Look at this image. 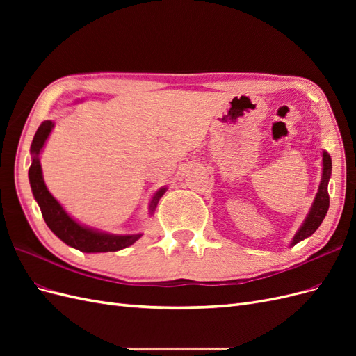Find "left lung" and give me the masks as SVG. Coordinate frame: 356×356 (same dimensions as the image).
Returning a JSON list of instances; mask_svg holds the SVG:
<instances>
[{
    "label": "left lung",
    "instance_id": "8db88e82",
    "mask_svg": "<svg viewBox=\"0 0 356 356\" xmlns=\"http://www.w3.org/2000/svg\"><path fill=\"white\" fill-rule=\"evenodd\" d=\"M322 179L319 184V190L316 193V197L314 204H312L310 212L307 215L306 221L301 225V229L297 232V234L294 236L293 242L291 245H297L300 241H303L309 236L314 234L316 232V229L321 225L322 220L325 218V215L328 212L330 208V196H328V181L331 177V157L328 153L324 152L322 154Z\"/></svg>",
    "mask_w": 356,
    "mask_h": 356
}]
</instances>
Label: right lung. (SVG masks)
I'll list each match as a JSON object with an SVG mask.
<instances>
[{"mask_svg": "<svg viewBox=\"0 0 356 356\" xmlns=\"http://www.w3.org/2000/svg\"><path fill=\"white\" fill-rule=\"evenodd\" d=\"M51 127L53 123L50 120H46L37 129L35 136L32 139L31 144L32 163L28 172L32 193H34V197L40 204L42 218H44L49 229L55 233L62 242H65L67 245L75 248V250H79L81 252H114L135 243L141 238V234L117 236L99 233L88 227H83L79 222H75L70 215L63 211L59 202L50 195V191L44 184V179H42L38 156L47 136L51 132ZM163 193L165 188H161L154 195L152 200V212L156 209V204L159 199L163 196Z\"/></svg>", "mask_w": 356, "mask_h": 356, "instance_id": "1", "label": "right lung"}]
</instances>
